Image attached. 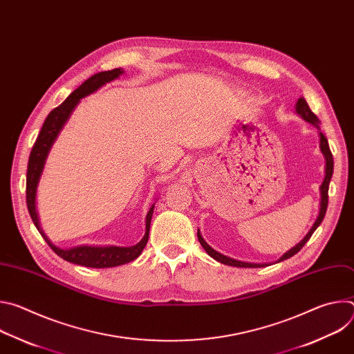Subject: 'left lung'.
Returning <instances> with one entry per match:
<instances>
[{"label": "left lung", "instance_id": "left-lung-1", "mask_svg": "<svg viewBox=\"0 0 354 354\" xmlns=\"http://www.w3.org/2000/svg\"><path fill=\"white\" fill-rule=\"evenodd\" d=\"M295 113H297L299 118H302L306 122L311 123L313 126H315V127L319 130V120H318V118L313 113V111L310 109V106H308V104H307V100H306L304 97H299V99L297 100V104H295ZM318 134H319V148H321V153L324 154V158H325V178H324V180H322V185L319 186V192H321L319 213H318V217H317L315 223L313 224L311 230L307 232V235H306L304 238H302L295 246H292L290 250H287L286 254H283V255L276 261V263H279V262H281V261H286V259L294 257V255L297 254V252H299V249L307 243V241L311 238V235L314 234V231H315V230L319 227V224L322 223V220H324V217H325V213H326V209H328V190H329V182H330L332 175H333V158H332V153H330V149H329V144H328L326 137H325L321 131H318ZM197 238H198V242L201 243V246L205 248V250L207 252V254H209L213 259H216L217 262H220V263H224V265H228V266H234V268H265V266H269V263H250V262H242V261H236V259H232V258H228V257L220 254V252L214 250V249L203 239V236H201V234H200L198 230H197Z\"/></svg>", "mask_w": 354, "mask_h": 354}]
</instances>
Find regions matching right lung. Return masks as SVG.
Returning <instances> with one entry per match:
<instances>
[{
  "label": "right lung",
  "instance_id": "add662e5",
  "mask_svg": "<svg viewBox=\"0 0 354 354\" xmlns=\"http://www.w3.org/2000/svg\"><path fill=\"white\" fill-rule=\"evenodd\" d=\"M124 71L122 68H115L111 71H102L92 75L88 78L85 82H82L74 92H71L64 102L53 109L48 113L46 118L41 130L35 141V145L30 151L29 156V162H28V172H26V205L28 210L30 214V218L37 228V231L41 234L44 241L48 243V246L52 248L56 254L63 258L67 262L86 266V268H96V269H102V268H115L120 266L124 263H129L134 259H137L142 249L145 248L148 242V234H149V225H151V218H153L154 213V206L153 205L149 207L147 217H145V234L141 238V241L133 246H93V245H80L68 249L59 248L50 242L47 235L40 227L39 223V216L36 212V192H37V185L40 180V176L44 169L46 160L48 157L50 149H52L55 141L57 140L60 131L68 122L71 113L74 109L78 106L80 100L93 92H96L100 86H104L105 84L118 80Z\"/></svg>",
  "mask_w": 354,
  "mask_h": 354
}]
</instances>
